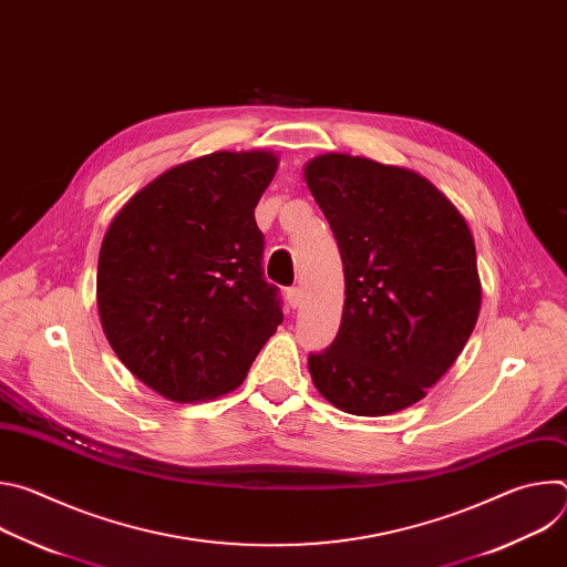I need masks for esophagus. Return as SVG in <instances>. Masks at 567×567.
Masks as SVG:
<instances>
[{"mask_svg": "<svg viewBox=\"0 0 567 567\" xmlns=\"http://www.w3.org/2000/svg\"><path fill=\"white\" fill-rule=\"evenodd\" d=\"M285 298H287V302H289V307H291V309H298V307L302 305V289L291 287V289H287Z\"/></svg>", "mask_w": 567, "mask_h": 567, "instance_id": "1", "label": "esophagus"}]
</instances>
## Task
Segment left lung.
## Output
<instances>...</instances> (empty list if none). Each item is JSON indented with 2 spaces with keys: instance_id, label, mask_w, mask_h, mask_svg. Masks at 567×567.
<instances>
[{
  "instance_id": "1",
  "label": "left lung",
  "mask_w": 567,
  "mask_h": 567,
  "mask_svg": "<svg viewBox=\"0 0 567 567\" xmlns=\"http://www.w3.org/2000/svg\"><path fill=\"white\" fill-rule=\"evenodd\" d=\"M305 182L346 276L341 328L326 352L309 354L311 381L350 415L409 409L475 328L482 285L471 228L424 175L368 156L318 154Z\"/></svg>"
}]
</instances>
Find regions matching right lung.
<instances>
[{"label":"right lung","mask_w":567,"mask_h":567,"mask_svg":"<svg viewBox=\"0 0 567 567\" xmlns=\"http://www.w3.org/2000/svg\"><path fill=\"white\" fill-rule=\"evenodd\" d=\"M278 164L271 150H217L158 175L112 219L99 318L156 394L197 403L235 390L282 322L256 224Z\"/></svg>","instance_id":"right-lung-1"}]
</instances>
